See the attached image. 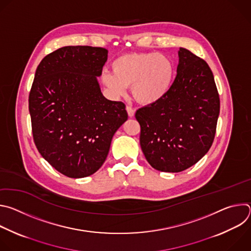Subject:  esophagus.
<instances>
[{
	"mask_svg": "<svg viewBox=\"0 0 251 251\" xmlns=\"http://www.w3.org/2000/svg\"><path fill=\"white\" fill-rule=\"evenodd\" d=\"M126 110H127V113H128L129 117H134V115H135V109L134 108H132L131 106H127Z\"/></svg>",
	"mask_w": 251,
	"mask_h": 251,
	"instance_id": "esophagus-1",
	"label": "esophagus"
}]
</instances>
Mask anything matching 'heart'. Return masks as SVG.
Here are the masks:
<instances>
[{
	"mask_svg": "<svg viewBox=\"0 0 251 251\" xmlns=\"http://www.w3.org/2000/svg\"><path fill=\"white\" fill-rule=\"evenodd\" d=\"M113 71L104 70L101 81L112 95L125 94L131 86L133 97L141 104H152L163 98L174 80L170 57L156 52H133L116 58Z\"/></svg>",
	"mask_w": 251,
	"mask_h": 251,
	"instance_id": "1",
	"label": "heart"
}]
</instances>
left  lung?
Instances as JSON below:
<instances>
[{
  "label": "left lung",
  "instance_id": "8db88e82",
  "mask_svg": "<svg viewBox=\"0 0 251 251\" xmlns=\"http://www.w3.org/2000/svg\"><path fill=\"white\" fill-rule=\"evenodd\" d=\"M220 107L208 64L180 48L170 90L135 114L141 127V149L148 163L161 172L178 173L199 162L212 145Z\"/></svg>",
  "mask_w": 251,
  "mask_h": 251
}]
</instances>
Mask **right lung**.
I'll return each instance as SVG.
<instances>
[{
    "label": "right lung",
    "mask_w": 251,
    "mask_h": 251,
    "mask_svg": "<svg viewBox=\"0 0 251 251\" xmlns=\"http://www.w3.org/2000/svg\"><path fill=\"white\" fill-rule=\"evenodd\" d=\"M107 53L103 48L63 47L45 56L35 71L28 95L34 144L68 177L94 174L128 119L125 104L106 99L97 81Z\"/></svg>",
    "instance_id": "1"
}]
</instances>
